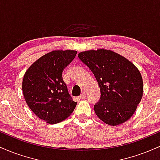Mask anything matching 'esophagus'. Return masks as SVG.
<instances>
[{
	"label": "esophagus",
	"mask_w": 160,
	"mask_h": 160,
	"mask_svg": "<svg viewBox=\"0 0 160 160\" xmlns=\"http://www.w3.org/2000/svg\"><path fill=\"white\" fill-rule=\"evenodd\" d=\"M86 92H82L81 93V95H80V98H81V99H83V98H86Z\"/></svg>",
	"instance_id": "34e87169"
}]
</instances>
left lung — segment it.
<instances>
[{
  "label": "left lung",
  "mask_w": 160,
  "mask_h": 160,
  "mask_svg": "<svg viewBox=\"0 0 160 160\" xmlns=\"http://www.w3.org/2000/svg\"><path fill=\"white\" fill-rule=\"evenodd\" d=\"M80 59L95 75L101 90L95 114L106 124L117 126L129 120L142 98L141 74L132 62L106 49L83 51Z\"/></svg>",
  "instance_id": "1"
}]
</instances>
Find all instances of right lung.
Segmentation results:
<instances>
[{"mask_svg": "<svg viewBox=\"0 0 160 160\" xmlns=\"http://www.w3.org/2000/svg\"><path fill=\"white\" fill-rule=\"evenodd\" d=\"M78 51L52 50L42 56L28 68L22 80L25 102L40 120L56 124L71 114L74 102L62 79V71L72 62Z\"/></svg>", "mask_w": 160, "mask_h": 160, "instance_id": "add662e5", "label": "right lung"}]
</instances>
